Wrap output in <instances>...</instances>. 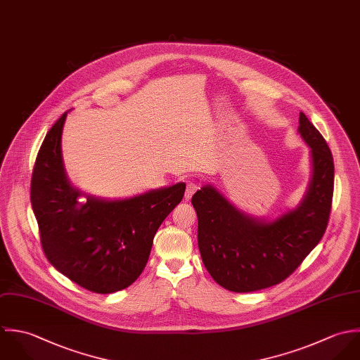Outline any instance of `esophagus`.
I'll return each mask as SVG.
<instances>
[{
	"label": "esophagus",
	"instance_id": "1",
	"mask_svg": "<svg viewBox=\"0 0 360 360\" xmlns=\"http://www.w3.org/2000/svg\"><path fill=\"white\" fill-rule=\"evenodd\" d=\"M198 189H199V184H196V182H188L186 191H185V198L189 200Z\"/></svg>",
	"mask_w": 360,
	"mask_h": 360
}]
</instances>
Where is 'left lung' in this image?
Instances as JSON below:
<instances>
[{
    "mask_svg": "<svg viewBox=\"0 0 360 360\" xmlns=\"http://www.w3.org/2000/svg\"><path fill=\"white\" fill-rule=\"evenodd\" d=\"M299 134L311 150L313 172L307 193L295 210L264 222L236 210L212 186L192 198L203 264L228 290L253 292L283 283L326 232L334 193L333 154L303 112Z\"/></svg>",
    "mask_w": 360,
    "mask_h": 360,
    "instance_id": "obj_1",
    "label": "left lung"
}]
</instances>
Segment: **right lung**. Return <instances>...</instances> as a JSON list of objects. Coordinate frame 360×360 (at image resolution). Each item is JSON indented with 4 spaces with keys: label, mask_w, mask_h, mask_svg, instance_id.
I'll list each match as a JSON object with an SVG mask.
<instances>
[{
    "label": "right lung",
    "mask_w": 360,
    "mask_h": 360,
    "mask_svg": "<svg viewBox=\"0 0 360 360\" xmlns=\"http://www.w3.org/2000/svg\"><path fill=\"white\" fill-rule=\"evenodd\" d=\"M64 112L47 132L30 184L32 209L47 260L79 287L112 293L134 284L150 256L154 235L178 206L185 184L125 200L87 198L70 185L61 157Z\"/></svg>",
    "instance_id": "1"
}]
</instances>
